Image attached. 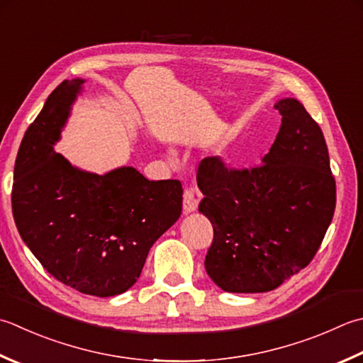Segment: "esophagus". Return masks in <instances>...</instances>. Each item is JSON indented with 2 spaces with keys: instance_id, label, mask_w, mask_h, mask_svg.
Instances as JSON below:
<instances>
[{
  "instance_id": "obj_1",
  "label": "esophagus",
  "mask_w": 363,
  "mask_h": 363,
  "mask_svg": "<svg viewBox=\"0 0 363 363\" xmlns=\"http://www.w3.org/2000/svg\"><path fill=\"white\" fill-rule=\"evenodd\" d=\"M198 208V200H196V194L194 189H187L184 191V200H182V211L184 214L189 216L191 212H195Z\"/></svg>"
}]
</instances>
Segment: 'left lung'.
<instances>
[{"instance_id":"left-lung-1","label":"left lung","mask_w":363,"mask_h":363,"mask_svg":"<svg viewBox=\"0 0 363 363\" xmlns=\"http://www.w3.org/2000/svg\"><path fill=\"white\" fill-rule=\"evenodd\" d=\"M275 108L281 127L261 165L228 169L206 157L198 211L214 228L206 272L228 293L279 288L313 259L335 211L337 190L324 135L293 97Z\"/></svg>"}]
</instances>
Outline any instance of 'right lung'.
I'll list each match as a JSON object with an SVG mask.
<instances>
[{
  "instance_id": "obj_1",
  "label": "right lung",
  "mask_w": 363,
  "mask_h": 363,
  "mask_svg": "<svg viewBox=\"0 0 363 363\" xmlns=\"http://www.w3.org/2000/svg\"><path fill=\"white\" fill-rule=\"evenodd\" d=\"M84 80H64L28 127L13 167L12 212L45 271L83 294L135 285L152 244L182 211L179 181H149L133 167L97 174L55 152Z\"/></svg>"
}]
</instances>
